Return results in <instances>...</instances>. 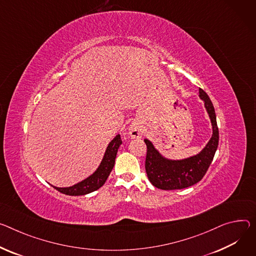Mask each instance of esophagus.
Segmentation results:
<instances>
[{
	"label": "esophagus",
	"instance_id": "34e87169",
	"mask_svg": "<svg viewBox=\"0 0 256 256\" xmlns=\"http://www.w3.org/2000/svg\"><path fill=\"white\" fill-rule=\"evenodd\" d=\"M128 134L132 138H141L143 136V132L140 126H138L136 124H132L128 128Z\"/></svg>",
	"mask_w": 256,
	"mask_h": 256
}]
</instances>
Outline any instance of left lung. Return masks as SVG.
<instances>
[{
    "label": "left lung",
    "mask_w": 256,
    "mask_h": 256,
    "mask_svg": "<svg viewBox=\"0 0 256 256\" xmlns=\"http://www.w3.org/2000/svg\"><path fill=\"white\" fill-rule=\"evenodd\" d=\"M199 98L204 102L212 126L210 140L199 153L182 159H170L162 155L148 138L144 140L147 146L146 172L150 182L158 189L178 190L191 187L202 180L212 164L220 138L216 115L212 100L202 88H199Z\"/></svg>",
    "instance_id": "8db88e82"
}]
</instances>
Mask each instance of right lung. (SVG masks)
I'll return each mask as SVG.
<instances>
[{
	"label": "right lung",
	"instance_id": "1",
	"mask_svg": "<svg viewBox=\"0 0 256 256\" xmlns=\"http://www.w3.org/2000/svg\"><path fill=\"white\" fill-rule=\"evenodd\" d=\"M120 145H122L120 134H116L113 138V140H111V142L108 144L98 168L90 176L82 180V182L74 184V186H70V187H64V188L55 187L53 184L51 186L59 192L69 196L86 195L88 193H92L100 189L105 184L106 180L108 178L115 164L116 154H118V151Z\"/></svg>",
	"mask_w": 256,
	"mask_h": 256
}]
</instances>
